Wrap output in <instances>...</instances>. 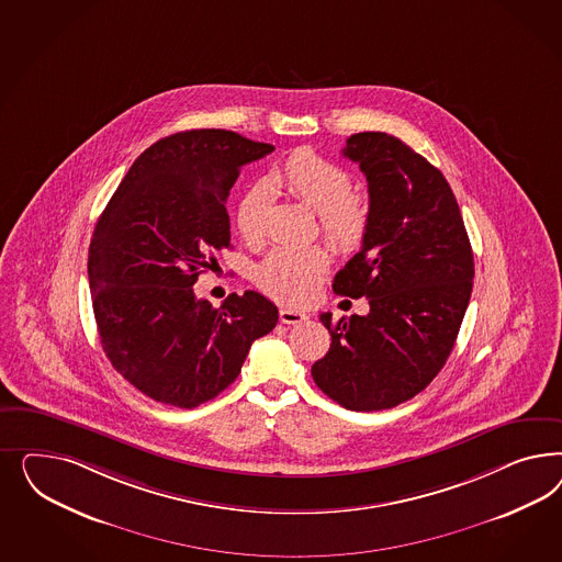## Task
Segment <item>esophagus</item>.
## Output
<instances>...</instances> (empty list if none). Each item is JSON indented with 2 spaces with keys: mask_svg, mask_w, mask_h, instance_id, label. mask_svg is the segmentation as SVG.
<instances>
[{
  "mask_svg": "<svg viewBox=\"0 0 562 562\" xmlns=\"http://www.w3.org/2000/svg\"><path fill=\"white\" fill-rule=\"evenodd\" d=\"M280 322L286 325L303 324L306 322V315L303 311H294V308H280Z\"/></svg>",
  "mask_w": 562,
  "mask_h": 562,
  "instance_id": "1",
  "label": "esophagus"
}]
</instances>
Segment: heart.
<instances>
[{"instance_id": "heart-1", "label": "heart", "mask_w": 562, "mask_h": 562, "mask_svg": "<svg viewBox=\"0 0 562 562\" xmlns=\"http://www.w3.org/2000/svg\"><path fill=\"white\" fill-rule=\"evenodd\" d=\"M270 189L286 191L313 207L322 235L336 249L352 251L362 243L371 221L367 195L350 188L348 170L308 148L289 154L266 183H257L240 195L235 222L238 235L247 243L261 240L266 233ZM327 268L329 257L319 245H280L257 266L256 282L273 299L301 305L315 292Z\"/></svg>"}]
</instances>
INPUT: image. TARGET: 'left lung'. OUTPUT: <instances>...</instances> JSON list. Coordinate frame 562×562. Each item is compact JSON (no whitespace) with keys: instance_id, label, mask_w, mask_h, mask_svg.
Here are the masks:
<instances>
[{"instance_id":"left-lung-1","label":"left lung","mask_w":562,"mask_h":562,"mask_svg":"<svg viewBox=\"0 0 562 562\" xmlns=\"http://www.w3.org/2000/svg\"><path fill=\"white\" fill-rule=\"evenodd\" d=\"M369 183L362 247L334 278V292L369 299L367 315L322 313L331 346L311 367L317 387L357 412L412 400L453 350L474 284V254L441 170L402 139L362 132L341 150Z\"/></svg>"}]
</instances>
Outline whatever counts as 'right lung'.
I'll use <instances>...</instances> for the list:
<instances>
[{
	"label": "right lung",
	"instance_id": "obj_1",
	"mask_svg": "<svg viewBox=\"0 0 562 562\" xmlns=\"http://www.w3.org/2000/svg\"><path fill=\"white\" fill-rule=\"evenodd\" d=\"M272 150L226 130L162 137L137 156L97 222L88 280L102 350L160 404L214 400L278 324V308L256 290L221 308L193 292L214 254L231 249L226 198L238 172Z\"/></svg>",
	"mask_w": 562,
	"mask_h": 562
}]
</instances>
